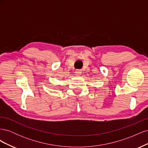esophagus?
I'll return each mask as SVG.
<instances>
[{
    "instance_id": "esophagus-1",
    "label": "esophagus",
    "mask_w": 148,
    "mask_h": 148,
    "mask_svg": "<svg viewBox=\"0 0 148 148\" xmlns=\"http://www.w3.org/2000/svg\"><path fill=\"white\" fill-rule=\"evenodd\" d=\"M81 75H82V71L80 70L75 71V75L76 76H77V77H79V76Z\"/></svg>"
}]
</instances>
